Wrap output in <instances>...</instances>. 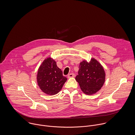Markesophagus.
<instances>
[{
	"mask_svg": "<svg viewBox=\"0 0 135 135\" xmlns=\"http://www.w3.org/2000/svg\"><path fill=\"white\" fill-rule=\"evenodd\" d=\"M75 76V74L74 73H70V74L68 75V78H72V77H74Z\"/></svg>",
	"mask_w": 135,
	"mask_h": 135,
	"instance_id": "esophagus-1",
	"label": "esophagus"
}]
</instances>
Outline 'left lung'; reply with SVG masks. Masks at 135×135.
<instances>
[{
    "instance_id": "left-lung-1",
    "label": "left lung",
    "mask_w": 135,
    "mask_h": 135,
    "mask_svg": "<svg viewBox=\"0 0 135 135\" xmlns=\"http://www.w3.org/2000/svg\"><path fill=\"white\" fill-rule=\"evenodd\" d=\"M105 79L104 69L95 58L89 62L83 60L80 63L75 79L84 94L91 95L96 93L103 86Z\"/></svg>"
}]
</instances>
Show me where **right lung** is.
<instances>
[{
	"mask_svg": "<svg viewBox=\"0 0 135 135\" xmlns=\"http://www.w3.org/2000/svg\"><path fill=\"white\" fill-rule=\"evenodd\" d=\"M67 78L63 76L62 71L56 62L49 57L40 65L37 74V81L40 89L45 94L54 95L61 90Z\"/></svg>",
	"mask_w": 135,
	"mask_h": 135,
	"instance_id": "obj_1",
	"label": "right lung"
}]
</instances>
